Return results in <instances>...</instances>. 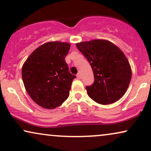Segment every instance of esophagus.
<instances>
[{
	"label": "esophagus",
	"mask_w": 151,
	"mask_h": 151,
	"mask_svg": "<svg viewBox=\"0 0 151 151\" xmlns=\"http://www.w3.org/2000/svg\"><path fill=\"white\" fill-rule=\"evenodd\" d=\"M77 78H78V79H80V78H81V76H80V73H78L77 74Z\"/></svg>",
	"instance_id": "34e87169"
}]
</instances>
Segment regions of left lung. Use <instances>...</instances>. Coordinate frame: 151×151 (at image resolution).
Masks as SVG:
<instances>
[{"instance_id": "1", "label": "left lung", "mask_w": 151, "mask_h": 151, "mask_svg": "<svg viewBox=\"0 0 151 151\" xmlns=\"http://www.w3.org/2000/svg\"><path fill=\"white\" fill-rule=\"evenodd\" d=\"M76 47L89 62L93 72V83L86 86L88 96L101 104L119 100L127 91L132 74L122 51L104 40L77 43Z\"/></svg>"}]
</instances>
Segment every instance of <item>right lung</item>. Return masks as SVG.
<instances>
[{"mask_svg": "<svg viewBox=\"0 0 151 151\" xmlns=\"http://www.w3.org/2000/svg\"><path fill=\"white\" fill-rule=\"evenodd\" d=\"M71 45L49 42L34 51L22 68L27 92L33 100L45 109L60 106L68 98L76 76L69 72L65 57Z\"/></svg>", "mask_w": 151, "mask_h": 151, "instance_id": "right-lung-1", "label": "right lung"}]
</instances>
